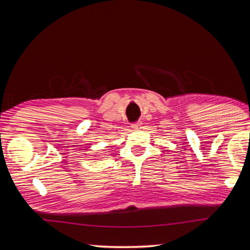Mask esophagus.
<instances>
[{
	"mask_svg": "<svg viewBox=\"0 0 250 250\" xmlns=\"http://www.w3.org/2000/svg\"><path fill=\"white\" fill-rule=\"evenodd\" d=\"M141 125H142V124H141V122H135V124H133V125H131V126H132V128H133V129H135V130H139V129H140V126H141Z\"/></svg>",
	"mask_w": 250,
	"mask_h": 250,
	"instance_id": "esophagus-1",
	"label": "esophagus"
}]
</instances>
